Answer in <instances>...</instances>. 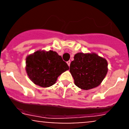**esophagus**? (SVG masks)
Segmentation results:
<instances>
[{
	"label": "esophagus",
	"instance_id": "obj_1",
	"mask_svg": "<svg viewBox=\"0 0 129 129\" xmlns=\"http://www.w3.org/2000/svg\"><path fill=\"white\" fill-rule=\"evenodd\" d=\"M70 60H69V61H67V64H68V66H70Z\"/></svg>",
	"mask_w": 129,
	"mask_h": 129
}]
</instances>
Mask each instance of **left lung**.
<instances>
[{"mask_svg": "<svg viewBox=\"0 0 129 129\" xmlns=\"http://www.w3.org/2000/svg\"><path fill=\"white\" fill-rule=\"evenodd\" d=\"M106 59L96 53H78L70 66V72L75 84L83 90H89L100 85L107 75Z\"/></svg>", "mask_w": 129, "mask_h": 129, "instance_id": "left-lung-1", "label": "left lung"}]
</instances>
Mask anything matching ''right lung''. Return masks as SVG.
Wrapping results in <instances>:
<instances>
[{
    "label": "right lung",
    "instance_id": "add662e5",
    "mask_svg": "<svg viewBox=\"0 0 129 129\" xmlns=\"http://www.w3.org/2000/svg\"><path fill=\"white\" fill-rule=\"evenodd\" d=\"M69 67L55 51L38 50L26 58V72L36 85L48 87L55 84L57 78Z\"/></svg>",
    "mask_w": 129,
    "mask_h": 129
}]
</instances>
